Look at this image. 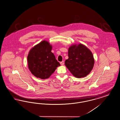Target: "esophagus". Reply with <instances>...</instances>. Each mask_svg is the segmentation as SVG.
<instances>
[{
	"mask_svg": "<svg viewBox=\"0 0 120 120\" xmlns=\"http://www.w3.org/2000/svg\"><path fill=\"white\" fill-rule=\"evenodd\" d=\"M60 64H61V65L63 66V65L64 64V61H62V62H60Z\"/></svg>",
	"mask_w": 120,
	"mask_h": 120,
	"instance_id": "obj_1",
	"label": "esophagus"
}]
</instances>
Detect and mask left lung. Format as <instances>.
Masks as SVG:
<instances>
[{
	"instance_id": "obj_1",
	"label": "left lung",
	"mask_w": 120,
	"mask_h": 120,
	"mask_svg": "<svg viewBox=\"0 0 120 120\" xmlns=\"http://www.w3.org/2000/svg\"><path fill=\"white\" fill-rule=\"evenodd\" d=\"M68 58L65 65L72 75L78 78L85 77L91 71L94 59L91 51L83 45H73L68 49Z\"/></svg>"
}]
</instances>
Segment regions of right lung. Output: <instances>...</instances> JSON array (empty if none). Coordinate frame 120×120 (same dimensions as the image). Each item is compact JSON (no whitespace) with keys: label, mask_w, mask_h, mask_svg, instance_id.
<instances>
[{"label":"right lung","mask_w":120,"mask_h":120,"mask_svg":"<svg viewBox=\"0 0 120 120\" xmlns=\"http://www.w3.org/2000/svg\"><path fill=\"white\" fill-rule=\"evenodd\" d=\"M52 47L49 42L43 41L32 48L27 57L28 67L35 77L48 79L60 64L51 52Z\"/></svg>","instance_id":"add662e5"}]
</instances>
